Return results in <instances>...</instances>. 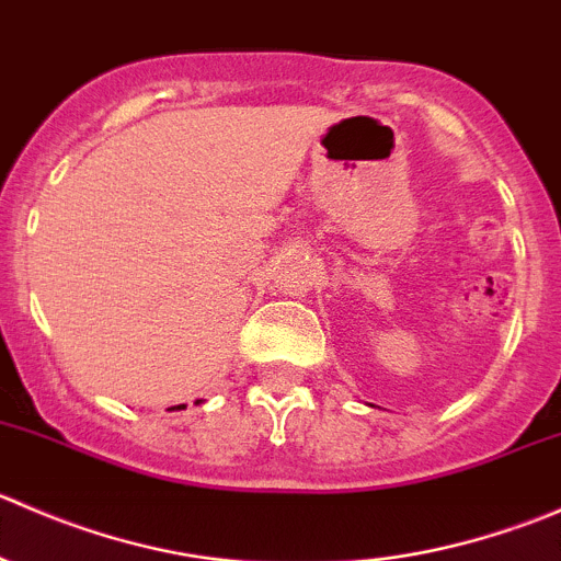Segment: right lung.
Listing matches in <instances>:
<instances>
[{
	"label": "right lung",
	"instance_id": "add662e5",
	"mask_svg": "<svg viewBox=\"0 0 561 561\" xmlns=\"http://www.w3.org/2000/svg\"><path fill=\"white\" fill-rule=\"evenodd\" d=\"M181 410H184V404H181Z\"/></svg>",
	"mask_w": 561,
	"mask_h": 561
}]
</instances>
